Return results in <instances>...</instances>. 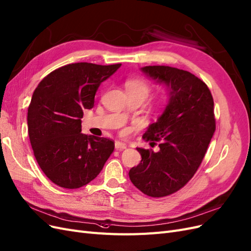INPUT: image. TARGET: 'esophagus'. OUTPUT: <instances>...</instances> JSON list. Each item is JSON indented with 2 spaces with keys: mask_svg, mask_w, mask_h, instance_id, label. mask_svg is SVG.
<instances>
[{
  "mask_svg": "<svg viewBox=\"0 0 251 251\" xmlns=\"http://www.w3.org/2000/svg\"><path fill=\"white\" fill-rule=\"evenodd\" d=\"M126 145L124 144V143H122V142H119V141H117L116 143H115V148L117 149V150H124V149H126Z\"/></svg>",
  "mask_w": 251,
  "mask_h": 251,
  "instance_id": "obj_1",
  "label": "esophagus"
}]
</instances>
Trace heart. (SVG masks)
I'll return each instance as SVG.
<instances>
[{
    "label": "heart",
    "mask_w": 251,
    "mask_h": 251,
    "mask_svg": "<svg viewBox=\"0 0 251 251\" xmlns=\"http://www.w3.org/2000/svg\"><path fill=\"white\" fill-rule=\"evenodd\" d=\"M125 88L127 94H135V95H140L142 96L144 99H146L151 93L152 90V85L150 81H148L147 79L145 78H130L128 79L125 82ZM167 98L166 93L161 94L159 97L160 101H165Z\"/></svg>",
    "instance_id": "1"
}]
</instances>
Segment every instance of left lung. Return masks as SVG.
<instances>
[{
	"label": "left lung",
	"instance_id": "left-lung-1",
	"mask_svg": "<svg viewBox=\"0 0 251 251\" xmlns=\"http://www.w3.org/2000/svg\"><path fill=\"white\" fill-rule=\"evenodd\" d=\"M142 71L170 87V99L143 135L158 151L136 148L142 160L129 177L145 195L160 198L179 191L197 172L216 130L214 99L207 85L188 71L167 66Z\"/></svg>",
	"mask_w": 251,
	"mask_h": 251
}]
</instances>
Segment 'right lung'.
<instances>
[{
  "instance_id": "1",
  "label": "right lung",
  "mask_w": 251,
  "mask_h": 251,
  "mask_svg": "<svg viewBox=\"0 0 251 251\" xmlns=\"http://www.w3.org/2000/svg\"><path fill=\"white\" fill-rule=\"evenodd\" d=\"M121 63L77 62L40 81L28 107V133L39 168L53 183L78 189L99 175L115 149L106 137L81 133L85 109L94 107L99 85Z\"/></svg>"
}]
</instances>
